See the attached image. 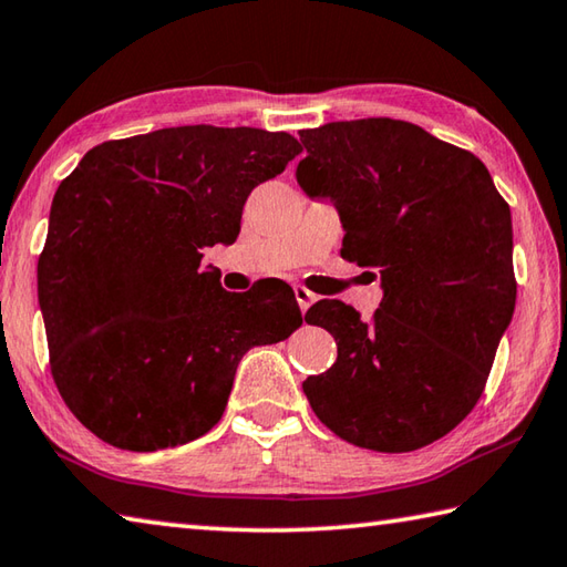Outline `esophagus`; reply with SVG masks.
<instances>
[{"label":"esophagus","mask_w":567,"mask_h":567,"mask_svg":"<svg viewBox=\"0 0 567 567\" xmlns=\"http://www.w3.org/2000/svg\"><path fill=\"white\" fill-rule=\"evenodd\" d=\"M295 297H297V305H300L302 312L310 310V305L317 300V297L310 290H307V287H302V285H295Z\"/></svg>","instance_id":"obj_1"}]
</instances>
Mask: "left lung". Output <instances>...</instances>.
<instances>
[{
	"mask_svg": "<svg viewBox=\"0 0 567 567\" xmlns=\"http://www.w3.org/2000/svg\"><path fill=\"white\" fill-rule=\"evenodd\" d=\"M297 183L342 218V257L374 267L372 319L339 300L307 310L337 362L305 379L327 429L349 444L404 454L476 406L516 310L511 208L473 153L394 118L300 131Z\"/></svg>",
	"mask_w": 567,
	"mask_h": 567,
	"instance_id": "8db88e82",
	"label": "left lung"
}]
</instances>
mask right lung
Instances as JSON below:
<instances>
[{"label":"right lung","mask_w":567,"mask_h":567,"mask_svg":"<svg viewBox=\"0 0 567 567\" xmlns=\"http://www.w3.org/2000/svg\"><path fill=\"white\" fill-rule=\"evenodd\" d=\"M300 151L282 131L178 126L101 143L61 181L39 305L59 394L101 441L158 451L208 434L243 354L302 324L282 280L235 295L200 267Z\"/></svg>","instance_id":"add662e5"}]
</instances>
